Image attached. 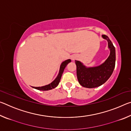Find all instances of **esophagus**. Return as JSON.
<instances>
[{"instance_id": "1", "label": "esophagus", "mask_w": 131, "mask_h": 131, "mask_svg": "<svg viewBox=\"0 0 131 131\" xmlns=\"http://www.w3.org/2000/svg\"><path fill=\"white\" fill-rule=\"evenodd\" d=\"M74 59H75V57H72V60H74Z\"/></svg>"}]
</instances>
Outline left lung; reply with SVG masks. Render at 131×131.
<instances>
[{
    "mask_svg": "<svg viewBox=\"0 0 131 131\" xmlns=\"http://www.w3.org/2000/svg\"><path fill=\"white\" fill-rule=\"evenodd\" d=\"M108 43L110 55L106 60L100 65L87 67L79 61H75L77 67V77L79 83L85 88L97 87L104 84L110 78L115 68L116 50L108 36L102 35Z\"/></svg>",
    "mask_w": 131,
    "mask_h": 131,
    "instance_id": "8db88e82",
    "label": "left lung"
}]
</instances>
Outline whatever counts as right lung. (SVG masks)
Instances as JSON below:
<instances>
[{"label": "right lung", "instance_id": "right-lung-1", "mask_svg": "<svg viewBox=\"0 0 131 131\" xmlns=\"http://www.w3.org/2000/svg\"><path fill=\"white\" fill-rule=\"evenodd\" d=\"M70 62H71V60L70 59H69L62 62L60 66V68H59L58 74L57 75V77L52 82H51L50 84L44 86H42V87H32L35 88V89L40 90V91H48V90L54 89V88H55V87H57V86L58 85L59 82H60L62 75L64 69H65V68H66V66H67L68 64L69 63H70Z\"/></svg>", "mask_w": 131, "mask_h": 131}]
</instances>
